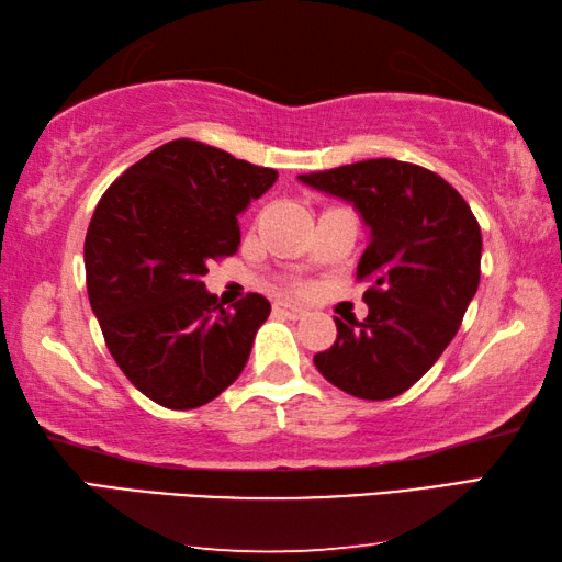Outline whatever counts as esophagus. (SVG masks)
I'll return each instance as SVG.
<instances>
[{"label":"esophagus","instance_id":"34e87169","mask_svg":"<svg viewBox=\"0 0 562 562\" xmlns=\"http://www.w3.org/2000/svg\"><path fill=\"white\" fill-rule=\"evenodd\" d=\"M272 315H280V317H290V319H300L304 317V310L297 307V304H290V302H272Z\"/></svg>","mask_w":562,"mask_h":562}]
</instances>
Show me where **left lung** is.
Returning <instances> with one entry per match:
<instances>
[{"label": "left lung", "instance_id": "obj_1", "mask_svg": "<svg viewBox=\"0 0 562 562\" xmlns=\"http://www.w3.org/2000/svg\"><path fill=\"white\" fill-rule=\"evenodd\" d=\"M300 180L351 201L372 227L357 265L369 315L335 317L337 339L315 367L357 398L404 394L451 345L479 290V221L439 173L404 160H359Z\"/></svg>", "mask_w": 562, "mask_h": 562}]
</instances>
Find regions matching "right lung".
Wrapping results in <instances>:
<instances>
[{
  "label": "right lung",
  "mask_w": 562,
  "mask_h": 562,
  "mask_svg": "<svg viewBox=\"0 0 562 562\" xmlns=\"http://www.w3.org/2000/svg\"><path fill=\"white\" fill-rule=\"evenodd\" d=\"M274 180V168L176 138L101 195L83 243L89 302L111 357L150 402L198 408L245 369L270 302L247 292L225 310L203 274L237 252V215Z\"/></svg>",
  "instance_id": "1"
}]
</instances>
